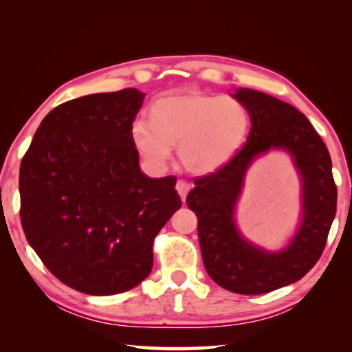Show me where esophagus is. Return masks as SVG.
I'll return each instance as SVG.
<instances>
[{"mask_svg": "<svg viewBox=\"0 0 352 352\" xmlns=\"http://www.w3.org/2000/svg\"><path fill=\"white\" fill-rule=\"evenodd\" d=\"M176 192L179 193V196H181V199L184 201L186 199V196H187V193L190 192V184L187 182V181H182V179H179L176 182Z\"/></svg>", "mask_w": 352, "mask_h": 352, "instance_id": "34e87169", "label": "esophagus"}]
</instances>
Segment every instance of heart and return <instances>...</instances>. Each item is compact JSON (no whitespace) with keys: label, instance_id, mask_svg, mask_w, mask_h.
Segmentation results:
<instances>
[{"label":"heart","instance_id":"obj_1","mask_svg":"<svg viewBox=\"0 0 352 352\" xmlns=\"http://www.w3.org/2000/svg\"><path fill=\"white\" fill-rule=\"evenodd\" d=\"M148 116L133 123L131 142L153 170H162L177 146L186 170L212 175L236 156L250 129L248 108L229 96L160 97Z\"/></svg>","mask_w":352,"mask_h":352}]
</instances>
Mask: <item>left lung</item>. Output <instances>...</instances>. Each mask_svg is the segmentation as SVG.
Listing matches in <instances>:
<instances>
[{"mask_svg":"<svg viewBox=\"0 0 352 352\" xmlns=\"http://www.w3.org/2000/svg\"><path fill=\"white\" fill-rule=\"evenodd\" d=\"M232 97L249 111V138L229 164L195 182L187 206L198 217L202 261L210 278L235 294H267L298 281L316 266L336 217L337 187L328 148L305 114L260 91L239 88ZM272 149L292 156L302 181L299 229L286 248L274 252L244 239L234 219L245 173Z\"/></svg>","mask_w":352,"mask_h":352,"instance_id":"obj_1","label":"left lung"}]
</instances>
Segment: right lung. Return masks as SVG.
<instances>
[{
    "instance_id": "1",
    "label": "right lung",
    "mask_w": 352,
    "mask_h": 352,
    "mask_svg": "<svg viewBox=\"0 0 352 352\" xmlns=\"http://www.w3.org/2000/svg\"><path fill=\"white\" fill-rule=\"evenodd\" d=\"M135 88L65 102L41 120L20 166L21 226L66 286L114 295L144 281L153 241L182 202L176 177L145 176L131 126Z\"/></svg>"
}]
</instances>
